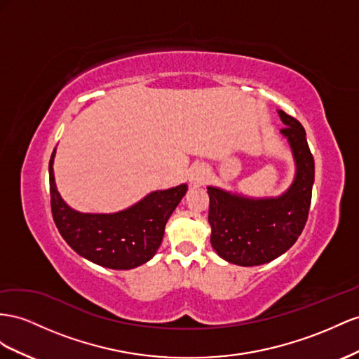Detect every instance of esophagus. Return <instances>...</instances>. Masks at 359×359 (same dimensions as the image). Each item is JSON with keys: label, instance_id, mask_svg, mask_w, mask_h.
Here are the masks:
<instances>
[{"label": "esophagus", "instance_id": "obj_1", "mask_svg": "<svg viewBox=\"0 0 359 359\" xmlns=\"http://www.w3.org/2000/svg\"><path fill=\"white\" fill-rule=\"evenodd\" d=\"M205 180H207V172L203 170V169H198L195 173H193V177H191L193 184H196V186H201V184L205 182Z\"/></svg>", "mask_w": 359, "mask_h": 359}]
</instances>
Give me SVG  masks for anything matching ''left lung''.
<instances>
[{"instance_id": "obj_1", "label": "left lung", "mask_w": 359, "mask_h": 359, "mask_svg": "<svg viewBox=\"0 0 359 359\" xmlns=\"http://www.w3.org/2000/svg\"><path fill=\"white\" fill-rule=\"evenodd\" d=\"M296 160L294 181L283 196L249 199L208 187L211 246L217 255L238 266H259L283 255L305 228L314 184V158L305 128L293 116L279 111Z\"/></svg>"}]
</instances>
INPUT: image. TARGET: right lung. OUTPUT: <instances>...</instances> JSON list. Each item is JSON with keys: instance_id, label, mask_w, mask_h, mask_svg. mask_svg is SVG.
Instances as JSON below:
<instances>
[{"instance_id": "1", "label": "right lung", "mask_w": 359, "mask_h": 359, "mask_svg": "<svg viewBox=\"0 0 359 359\" xmlns=\"http://www.w3.org/2000/svg\"><path fill=\"white\" fill-rule=\"evenodd\" d=\"M50 160V195L55 226L76 254L102 267L128 270L147 263L161 245L164 226L187 186L152 191L114 215H83L69 208L55 189Z\"/></svg>"}]
</instances>
